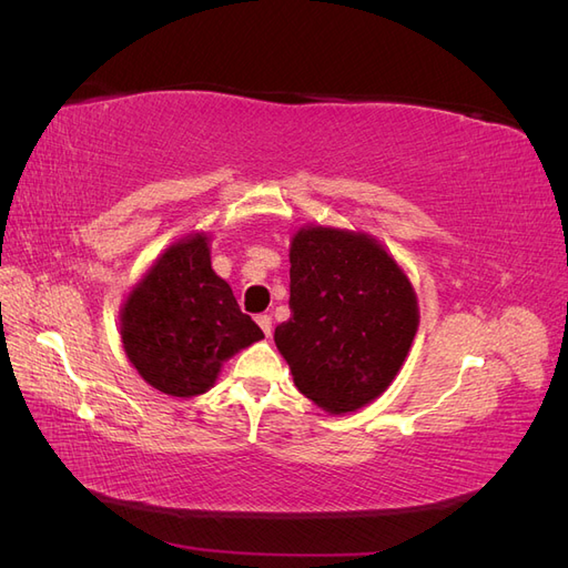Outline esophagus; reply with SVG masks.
Returning <instances> with one entry per match:
<instances>
[{"mask_svg": "<svg viewBox=\"0 0 568 568\" xmlns=\"http://www.w3.org/2000/svg\"><path fill=\"white\" fill-rule=\"evenodd\" d=\"M255 322L261 324L263 334L270 338V336H272V317H270V315H257V317H255Z\"/></svg>", "mask_w": 568, "mask_h": 568, "instance_id": "esophagus-1", "label": "esophagus"}]
</instances>
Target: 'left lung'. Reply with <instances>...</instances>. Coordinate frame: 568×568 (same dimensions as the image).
Instances as JSON below:
<instances>
[{
	"label": "left lung",
	"mask_w": 568,
	"mask_h": 568,
	"mask_svg": "<svg viewBox=\"0 0 568 568\" xmlns=\"http://www.w3.org/2000/svg\"><path fill=\"white\" fill-rule=\"evenodd\" d=\"M291 317L274 343L298 390L332 415L390 386L419 326L417 294L393 255L363 232L303 227L291 239Z\"/></svg>",
	"instance_id": "obj_1"
}]
</instances>
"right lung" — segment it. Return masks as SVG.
I'll return each mask as SVG.
<instances>
[{
  "label": "right lung",
  "mask_w": 568,
  "mask_h": 568,
  "mask_svg": "<svg viewBox=\"0 0 568 568\" xmlns=\"http://www.w3.org/2000/svg\"><path fill=\"white\" fill-rule=\"evenodd\" d=\"M120 338L149 386L192 398L213 388L225 359L265 334L213 272L209 236L194 234L165 248L132 286Z\"/></svg>",
  "instance_id": "right-lung-1"
}]
</instances>
